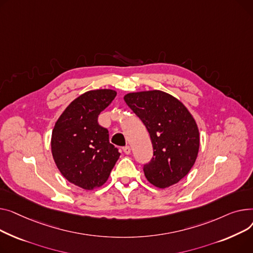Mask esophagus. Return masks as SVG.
I'll return each mask as SVG.
<instances>
[{"label":"esophagus","mask_w":253,"mask_h":253,"mask_svg":"<svg viewBox=\"0 0 253 253\" xmlns=\"http://www.w3.org/2000/svg\"><path fill=\"white\" fill-rule=\"evenodd\" d=\"M123 150H124V152H125L126 154H129V153H130V148H129V146H126V147H124V148H123Z\"/></svg>","instance_id":"esophagus-1"}]
</instances>
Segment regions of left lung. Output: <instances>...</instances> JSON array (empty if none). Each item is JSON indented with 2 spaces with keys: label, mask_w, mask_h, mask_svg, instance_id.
<instances>
[{
  "label": "left lung",
  "mask_w": 253,
  "mask_h": 253,
  "mask_svg": "<svg viewBox=\"0 0 253 253\" xmlns=\"http://www.w3.org/2000/svg\"><path fill=\"white\" fill-rule=\"evenodd\" d=\"M127 106L149 131L153 157L144 166L146 179L165 189L188 174L199 151L197 124L184 104L162 91L129 93Z\"/></svg>",
  "instance_id": "obj_1"
}]
</instances>
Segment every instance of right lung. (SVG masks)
<instances>
[{
    "instance_id": "right-lung-1",
    "label": "right lung",
    "mask_w": 253,
    "mask_h": 253,
    "mask_svg": "<svg viewBox=\"0 0 253 253\" xmlns=\"http://www.w3.org/2000/svg\"><path fill=\"white\" fill-rule=\"evenodd\" d=\"M116 96L108 88L88 91L74 99L52 131V155L65 179L84 190L106 183L121 153L109 142L98 116Z\"/></svg>"
}]
</instances>
